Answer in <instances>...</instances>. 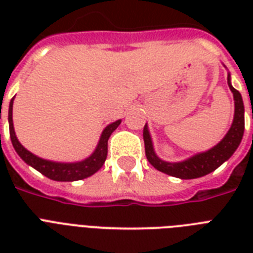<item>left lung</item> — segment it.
<instances>
[{
	"label": "left lung",
	"instance_id": "obj_1",
	"mask_svg": "<svg viewBox=\"0 0 253 253\" xmlns=\"http://www.w3.org/2000/svg\"><path fill=\"white\" fill-rule=\"evenodd\" d=\"M227 83L230 90L234 94V103H235V113H234V121L224 135V138L220 140L216 146L210 150L193 155L192 158L182 160V162L169 163L164 162L159 158L154 150L152 139H151L148 126H144L143 130V139H144V147H146L147 160L154 168L163 173H167L169 176L182 178V180H190V178H198V177L206 176L212 170H215L224 162H227L231 158L236 148L239 147L244 134V105L243 98L239 91L231 85V76L227 75Z\"/></svg>",
	"mask_w": 253,
	"mask_h": 253
}]
</instances>
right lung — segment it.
I'll use <instances>...</instances> for the list:
<instances>
[{"label": "right lung", "instance_id": "add662e5", "mask_svg": "<svg viewBox=\"0 0 253 253\" xmlns=\"http://www.w3.org/2000/svg\"><path fill=\"white\" fill-rule=\"evenodd\" d=\"M13 101L14 98L10 101L9 118H7L9 119L10 139H11V143H13L15 152L19 155V158L26 164H29L34 169H37L38 172H41L45 177H48V178L55 181L83 180V178H86V177L94 174L97 170L102 168L103 163H105L107 156V140L110 138V135L113 134V131L121 125V122H122L121 119L105 127V130L102 131L101 138H99L98 144L95 147L94 152L89 158L85 159V160L76 163L51 162V160H45V159H42L37 156V155L31 154L29 150H26L25 147L19 143V140L17 139V135H15V131H14L13 125Z\"/></svg>", "mask_w": 253, "mask_h": 253}]
</instances>
